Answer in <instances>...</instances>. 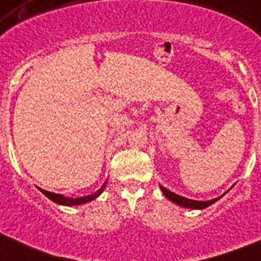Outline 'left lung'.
I'll list each match as a JSON object with an SVG mask.
<instances>
[{
  "instance_id": "obj_1",
  "label": "left lung",
  "mask_w": 261,
  "mask_h": 261,
  "mask_svg": "<svg viewBox=\"0 0 261 261\" xmlns=\"http://www.w3.org/2000/svg\"><path fill=\"white\" fill-rule=\"evenodd\" d=\"M160 188H161V191H163V194L167 196L171 202L176 203V204H178V206L181 207H186V208H192V210H203V208H206V207L211 206V204H214L217 200H219V199L222 198L223 195H221V196H218V198L215 199H211V200H192V199H188V198H184V196H180V195L174 194V192H172V191L167 190L165 187L160 186Z\"/></svg>"
}]
</instances>
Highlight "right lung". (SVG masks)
<instances>
[{"label": "right lung", "mask_w": 261, "mask_h": 261, "mask_svg": "<svg viewBox=\"0 0 261 261\" xmlns=\"http://www.w3.org/2000/svg\"><path fill=\"white\" fill-rule=\"evenodd\" d=\"M107 186V181L104 182L101 186L100 190H97L96 192L93 194L87 195V196H80V198H69V196H65L62 194H55V192H50V191H46V190H42V188H39V190L42 191V194H44L47 198L55 202L57 204H62V206H80V204H84V203H88V202H92L94 199L97 198L98 195L101 194L104 188Z\"/></svg>", "instance_id": "obj_1"}]
</instances>
